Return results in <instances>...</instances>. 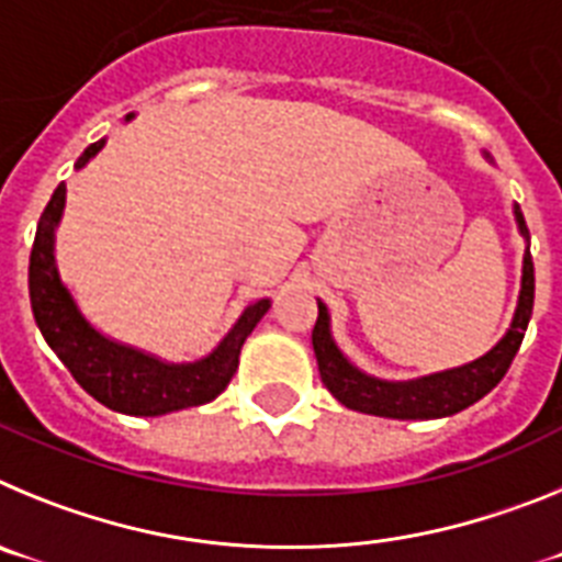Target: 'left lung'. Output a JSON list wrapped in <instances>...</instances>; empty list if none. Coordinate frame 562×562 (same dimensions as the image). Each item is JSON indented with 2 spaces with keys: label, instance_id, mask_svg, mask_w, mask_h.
<instances>
[{
  "label": "left lung",
  "instance_id": "8db88e82",
  "mask_svg": "<svg viewBox=\"0 0 562 562\" xmlns=\"http://www.w3.org/2000/svg\"><path fill=\"white\" fill-rule=\"evenodd\" d=\"M484 157L486 162H493V157L486 151ZM513 213L518 233L526 241L518 306H515L513 324L493 349L464 362V366L416 376V380H380L374 374H366L340 351L335 335H331L329 306L324 301H317L312 349H315L321 380L340 405L360 411V414L385 416V419H441V416H453L459 411L470 408L473 402H479L481 396L490 394L498 385L501 376L509 369V362L518 355L520 342H524L535 304V265L532 252H529V227H526L524 213H520L518 205L513 207Z\"/></svg>",
  "mask_w": 562,
  "mask_h": 562
}]
</instances>
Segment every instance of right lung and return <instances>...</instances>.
Here are the masks:
<instances>
[{"label": "right lung", "instance_id": "obj_1", "mask_svg": "<svg viewBox=\"0 0 562 562\" xmlns=\"http://www.w3.org/2000/svg\"><path fill=\"white\" fill-rule=\"evenodd\" d=\"M134 114H126L132 121ZM106 137L83 148L76 171H81L101 148ZM67 205V186H58L44 207L36 227V241L30 250V306L38 331L58 360L76 376L78 385L101 405L128 416H162L171 411L193 408L216 400L227 389L238 369L241 346L256 329L258 321L272 306L261 297L247 306L211 355L193 362H168L157 355L134 349L128 342L103 335L89 324L69 286L61 281L56 261V231Z\"/></svg>", "mask_w": 562, "mask_h": 562}]
</instances>
